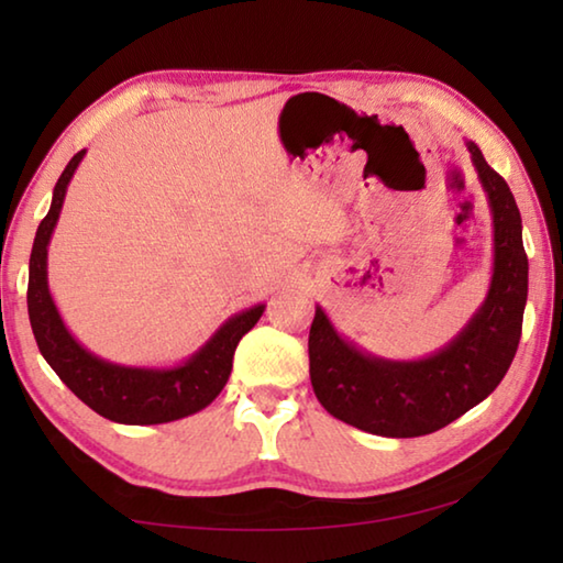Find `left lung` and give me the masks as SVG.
<instances>
[{
    "instance_id": "1",
    "label": "left lung",
    "mask_w": 563,
    "mask_h": 563,
    "mask_svg": "<svg viewBox=\"0 0 563 563\" xmlns=\"http://www.w3.org/2000/svg\"><path fill=\"white\" fill-rule=\"evenodd\" d=\"M492 211V280L466 325L444 347L417 360H389L340 335L316 305L310 325V383L332 417L379 437L442 430L487 399L507 375L521 338L529 261L511 190L474 141H464Z\"/></svg>"
}]
</instances>
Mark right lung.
Returning <instances> with one entry per match:
<instances>
[{"label":"right lung","mask_w":563,"mask_h":563,"mask_svg":"<svg viewBox=\"0 0 563 563\" xmlns=\"http://www.w3.org/2000/svg\"><path fill=\"white\" fill-rule=\"evenodd\" d=\"M84 154H87V148L79 151L66 164L64 174L56 180L49 213L36 228L32 245L26 308H30L36 345L62 383L84 405H89L93 412L111 419V422L164 424L201 412L221 395L228 377H231L238 342L261 320L265 302L235 312L194 355L170 367L119 365V362L103 360L84 347L64 325L59 308L52 298L49 271H46L49 243L56 221H59L66 188H69Z\"/></svg>","instance_id":"add662e5"}]
</instances>
